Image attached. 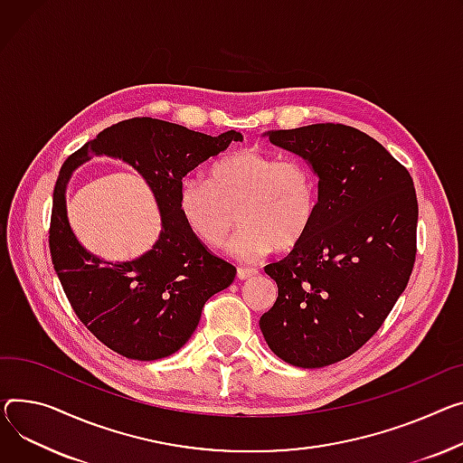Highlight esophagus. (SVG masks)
I'll return each instance as SVG.
<instances>
[{
    "mask_svg": "<svg viewBox=\"0 0 463 463\" xmlns=\"http://www.w3.org/2000/svg\"><path fill=\"white\" fill-rule=\"evenodd\" d=\"M259 271L255 269V268H238V271H236V275H238V279L240 281H245V279H250V277H255Z\"/></svg>",
    "mask_w": 463,
    "mask_h": 463,
    "instance_id": "34e87169",
    "label": "esophagus"
}]
</instances>
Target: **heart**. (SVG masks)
<instances>
[{
	"mask_svg": "<svg viewBox=\"0 0 463 463\" xmlns=\"http://www.w3.org/2000/svg\"><path fill=\"white\" fill-rule=\"evenodd\" d=\"M178 208L192 234L208 248L227 245L238 262H255L271 250H290L309 234L318 210V178L301 160H279L257 148L215 162L208 182L186 178Z\"/></svg>",
	"mask_w": 463,
	"mask_h": 463,
	"instance_id": "b5f03b06",
	"label": "heart"
}]
</instances>
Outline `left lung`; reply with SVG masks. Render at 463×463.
Listing matches in <instances>:
<instances>
[{
	"mask_svg": "<svg viewBox=\"0 0 463 463\" xmlns=\"http://www.w3.org/2000/svg\"><path fill=\"white\" fill-rule=\"evenodd\" d=\"M264 136L315 171L318 210L309 234L264 268L279 296L259 326L277 357L327 366L357 352L408 287L419 218L413 180L352 127L326 122Z\"/></svg>",
	"mask_w": 463,
	"mask_h": 463,
	"instance_id": "1",
	"label": "left lung"
}]
</instances>
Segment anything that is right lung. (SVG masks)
<instances>
[{
  "label": "right lung",
  "mask_w": 463,
  "mask_h": 463,
  "mask_svg": "<svg viewBox=\"0 0 463 463\" xmlns=\"http://www.w3.org/2000/svg\"><path fill=\"white\" fill-rule=\"evenodd\" d=\"M241 139L236 130L212 137L160 118H128L102 130L61 167L50 227L53 269L76 317L113 352L137 361L178 352L194 335L204 303L234 281L236 268L208 253L184 223L178 190L184 176ZM92 156L125 161L157 199L163 231L137 260L109 263L92 256L70 227L66 186Z\"/></svg>",
  "instance_id": "add662e5"
}]
</instances>
